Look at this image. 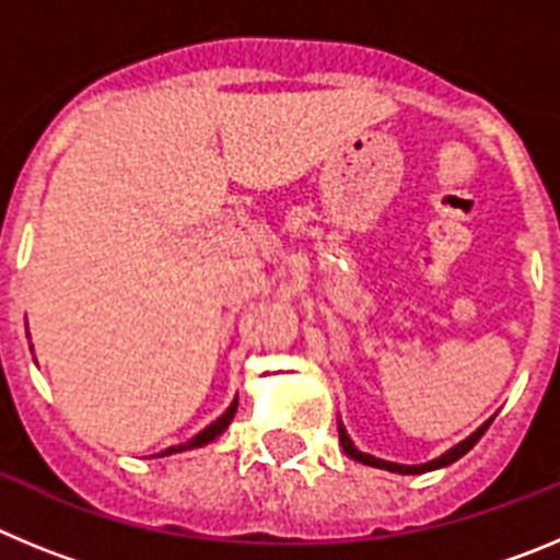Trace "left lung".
Listing matches in <instances>:
<instances>
[{"label": "left lung", "mask_w": 560, "mask_h": 560, "mask_svg": "<svg viewBox=\"0 0 560 560\" xmlns=\"http://www.w3.org/2000/svg\"><path fill=\"white\" fill-rule=\"evenodd\" d=\"M488 427H491V420H488V423H482V427H479L477 432L471 434V438L463 440V443H459V446H454L452 452H446L443 457L432 459V463H427V465H398V463H387V459L370 457V454L359 452V448L353 446V440H350L348 432L341 429V423H339V443H341V448H345V454H348V457L359 459V463H364V465H373V468H384V471H395V474H427V471H434V468H443V465H452L454 459H459L463 454L471 452V448L477 446V440L482 438L485 432H488Z\"/></svg>", "instance_id": "obj_1"}]
</instances>
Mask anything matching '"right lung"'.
Listing matches in <instances>:
<instances>
[{"mask_svg":"<svg viewBox=\"0 0 560 560\" xmlns=\"http://www.w3.org/2000/svg\"><path fill=\"white\" fill-rule=\"evenodd\" d=\"M235 409H237V398L232 400L230 409H226V412L221 415V418L215 420V423H210V427H207L205 432H199V434H196V438H192V440H187V443H182V446H171V448H167V452H162L160 457H165V454H173V452H187V448L205 446V443H210V440H215V438H219L221 432H224L226 427H230V420L235 418Z\"/></svg>","mask_w":560,"mask_h":560,"instance_id":"add662e5","label":"right lung"}]
</instances>
